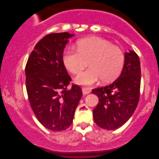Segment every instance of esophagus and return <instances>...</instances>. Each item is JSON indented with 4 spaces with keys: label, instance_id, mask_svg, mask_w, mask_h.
I'll return each instance as SVG.
<instances>
[{
    "label": "esophagus",
    "instance_id": "1",
    "mask_svg": "<svg viewBox=\"0 0 159 159\" xmlns=\"http://www.w3.org/2000/svg\"><path fill=\"white\" fill-rule=\"evenodd\" d=\"M90 93V89L88 88H82V93L83 95L89 94Z\"/></svg>",
    "mask_w": 159,
    "mask_h": 159
}]
</instances>
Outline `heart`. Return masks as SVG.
Masks as SVG:
<instances>
[{"label":"heart","instance_id":"b5f03b06","mask_svg":"<svg viewBox=\"0 0 159 159\" xmlns=\"http://www.w3.org/2000/svg\"><path fill=\"white\" fill-rule=\"evenodd\" d=\"M77 50L69 48L64 51L63 61L73 75H78L88 66V70L75 79L81 85H91L99 80L105 83L114 81L122 71L125 53L120 48L98 37H90L77 43Z\"/></svg>","mask_w":159,"mask_h":159}]
</instances>
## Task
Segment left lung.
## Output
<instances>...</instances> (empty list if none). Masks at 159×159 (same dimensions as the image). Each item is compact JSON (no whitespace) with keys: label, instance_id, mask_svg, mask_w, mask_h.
I'll list each match as a JSON object with an SVG mask.
<instances>
[{"label":"left lung","instance_id":"obj_1","mask_svg":"<svg viewBox=\"0 0 159 159\" xmlns=\"http://www.w3.org/2000/svg\"><path fill=\"white\" fill-rule=\"evenodd\" d=\"M125 56L120 77L109 85L92 90L99 99L93 110V118L98 127L105 129H116L127 122L135 111L140 98V59L132 51L125 53Z\"/></svg>","mask_w":159,"mask_h":159}]
</instances>
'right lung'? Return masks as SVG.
<instances>
[{"label":"right lung","mask_w":159,"mask_h":159,"mask_svg":"<svg viewBox=\"0 0 159 159\" xmlns=\"http://www.w3.org/2000/svg\"><path fill=\"white\" fill-rule=\"evenodd\" d=\"M72 36L68 32L47 34L34 46L25 67L32 109L45 128L55 132L70 127L82 95L80 86L68 88L71 78L63 61L64 48Z\"/></svg>","instance_id":"add662e5"}]
</instances>
